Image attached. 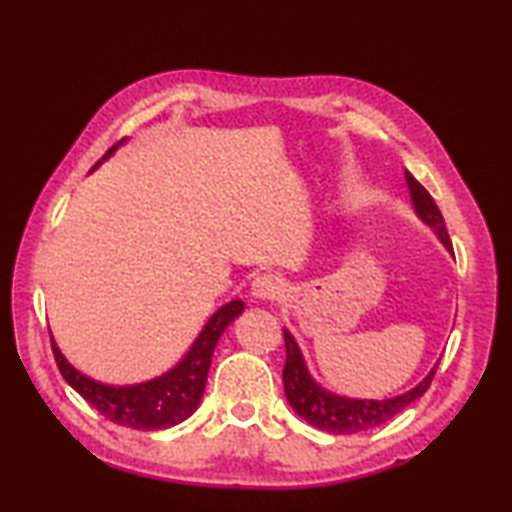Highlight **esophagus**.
<instances>
[{"instance_id": "esophagus-1", "label": "esophagus", "mask_w": 512, "mask_h": 512, "mask_svg": "<svg viewBox=\"0 0 512 512\" xmlns=\"http://www.w3.org/2000/svg\"><path fill=\"white\" fill-rule=\"evenodd\" d=\"M284 291L282 277L275 273H262L253 280V296L259 300H277Z\"/></svg>"}]
</instances>
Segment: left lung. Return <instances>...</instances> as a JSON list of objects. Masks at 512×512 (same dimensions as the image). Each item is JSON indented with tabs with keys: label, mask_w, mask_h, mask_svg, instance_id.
Segmentation results:
<instances>
[{
	"label": "left lung",
	"mask_w": 512,
	"mask_h": 512,
	"mask_svg": "<svg viewBox=\"0 0 512 512\" xmlns=\"http://www.w3.org/2000/svg\"><path fill=\"white\" fill-rule=\"evenodd\" d=\"M406 185H409L415 212L420 214V219L424 223H429L431 228L436 230V235L447 246L449 253H454L452 241H449V235L445 230L443 214H440L438 205L433 203L427 189H424L409 171H406ZM284 345H287V363H284L282 370V381L289 404L300 418L314 424L316 429L336 433V436H339V433L366 431L372 427H379V424H384L386 420H391L393 415H397L411 402L427 393L431 379L438 370V366H433V370L413 388V391L391 397V400H350V397L327 393L325 388H320L316 381L311 379L298 343L293 341V336L287 329H284Z\"/></svg>",
	"instance_id": "8db88e82"
}]
</instances>
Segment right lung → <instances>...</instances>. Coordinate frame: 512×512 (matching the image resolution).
Returning a JSON list of instances; mask_svg holds the SVG:
<instances>
[{"mask_svg": "<svg viewBox=\"0 0 512 512\" xmlns=\"http://www.w3.org/2000/svg\"><path fill=\"white\" fill-rule=\"evenodd\" d=\"M115 149V146H112ZM108 151V155L112 153ZM244 311V302L232 300L223 305L210 318V323L198 334L187 357L178 363L176 368L169 370L167 375L146 381L137 386H106L90 377L81 375L79 370L72 368L67 359L56 348L51 339V350H54L56 366L60 375L65 377L69 386L79 393L85 402L94 406L103 418L121 424V427L155 431L167 429L173 424L187 420L192 415L205 391L207 370H210L212 354L216 341L221 339L223 329Z\"/></svg>", "mask_w": 512, "mask_h": 512, "instance_id": "right-lung-1", "label": "right lung"}]
</instances>
